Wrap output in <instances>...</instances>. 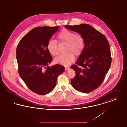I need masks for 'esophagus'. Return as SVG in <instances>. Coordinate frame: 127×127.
Wrapping results in <instances>:
<instances>
[{
    "mask_svg": "<svg viewBox=\"0 0 127 127\" xmlns=\"http://www.w3.org/2000/svg\"><path fill=\"white\" fill-rule=\"evenodd\" d=\"M69 68V67H68V66H67H67H65V69L66 70H67Z\"/></svg>",
    "mask_w": 127,
    "mask_h": 127,
    "instance_id": "esophagus-1",
    "label": "esophagus"
}]
</instances>
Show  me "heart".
<instances>
[{"mask_svg":"<svg viewBox=\"0 0 127 127\" xmlns=\"http://www.w3.org/2000/svg\"><path fill=\"white\" fill-rule=\"evenodd\" d=\"M59 44L67 43L66 54L61 55L56 58V63L62 65L67 66L72 63L76 56L81 55L85 46V40L80 34H76L73 31L67 29L62 30L57 35ZM57 41L50 39L47 44V49L53 56H57L59 54V44Z\"/></svg>","mask_w":127,"mask_h":127,"instance_id":"obj_1","label":"heart"}]
</instances>
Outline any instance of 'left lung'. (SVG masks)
Masks as SVG:
<instances>
[{
	"mask_svg": "<svg viewBox=\"0 0 127 127\" xmlns=\"http://www.w3.org/2000/svg\"><path fill=\"white\" fill-rule=\"evenodd\" d=\"M65 27L81 34L84 39L83 52L76 64L70 67L76 72L71 83L75 89L89 93L101 85L110 67L109 44L103 34L88 24Z\"/></svg>",
	"mask_w": 127,
	"mask_h": 127,
	"instance_id": "left-lung-1",
	"label": "left lung"
}]
</instances>
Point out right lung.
Returning <instances> with one entry per match:
<instances>
[{
	"mask_svg": "<svg viewBox=\"0 0 127 127\" xmlns=\"http://www.w3.org/2000/svg\"><path fill=\"white\" fill-rule=\"evenodd\" d=\"M58 29V26L35 27L21 39L17 47L19 74L28 88L40 95L50 93L58 77L65 70L60 64L48 66L52 57L47 44Z\"/></svg>",
	"mask_w": 127,
	"mask_h": 127,
	"instance_id": "obj_1",
	"label": "right lung"
}]
</instances>
